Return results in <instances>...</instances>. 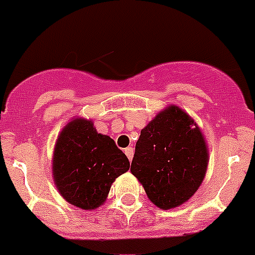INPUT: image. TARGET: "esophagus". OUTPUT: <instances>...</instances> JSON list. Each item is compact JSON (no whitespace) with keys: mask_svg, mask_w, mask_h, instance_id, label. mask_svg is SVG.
Wrapping results in <instances>:
<instances>
[{"mask_svg":"<svg viewBox=\"0 0 255 255\" xmlns=\"http://www.w3.org/2000/svg\"><path fill=\"white\" fill-rule=\"evenodd\" d=\"M125 154H126V156H128V159L131 162L132 156H134V149H132L131 146H128V148L125 149Z\"/></svg>","mask_w":255,"mask_h":255,"instance_id":"34e87169","label":"esophagus"}]
</instances>
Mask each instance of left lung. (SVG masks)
<instances>
[{
    "instance_id": "left-lung-1",
    "label": "left lung",
    "mask_w": 255,
    "mask_h": 255,
    "mask_svg": "<svg viewBox=\"0 0 255 255\" xmlns=\"http://www.w3.org/2000/svg\"><path fill=\"white\" fill-rule=\"evenodd\" d=\"M209 159L206 140L196 121L181 107L169 105L140 131L130 170L149 200L169 210L195 195Z\"/></svg>"
}]
</instances>
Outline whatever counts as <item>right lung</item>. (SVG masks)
<instances>
[{
    "instance_id": "1",
    "label": "right lung",
    "mask_w": 255,
    "mask_h": 255,
    "mask_svg": "<svg viewBox=\"0 0 255 255\" xmlns=\"http://www.w3.org/2000/svg\"><path fill=\"white\" fill-rule=\"evenodd\" d=\"M53 179L63 198L82 210L99 209L119 176L128 172V156L93 121L73 118L62 129L51 159Z\"/></svg>"
}]
</instances>
